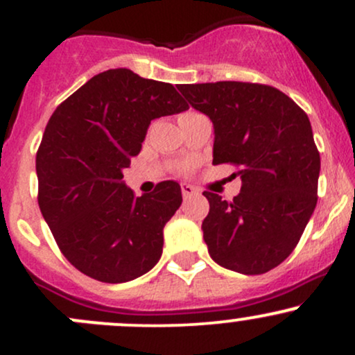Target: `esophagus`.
I'll return each instance as SVG.
<instances>
[{"instance_id": "34e87169", "label": "esophagus", "mask_w": 355, "mask_h": 355, "mask_svg": "<svg viewBox=\"0 0 355 355\" xmlns=\"http://www.w3.org/2000/svg\"><path fill=\"white\" fill-rule=\"evenodd\" d=\"M195 193H198V190L195 189L193 185H190V183H182V195H183V197L189 198Z\"/></svg>"}]
</instances>
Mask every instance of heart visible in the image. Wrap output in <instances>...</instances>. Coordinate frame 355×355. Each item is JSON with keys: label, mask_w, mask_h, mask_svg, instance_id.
<instances>
[{"label": "heart", "mask_w": 355, "mask_h": 355, "mask_svg": "<svg viewBox=\"0 0 355 355\" xmlns=\"http://www.w3.org/2000/svg\"><path fill=\"white\" fill-rule=\"evenodd\" d=\"M200 115V113H195V112H185V113H182L180 116H178V120H180V123H183V121L185 120H190V118H193V116H198ZM190 168V165H182V170L183 172H185V170H189Z\"/></svg>", "instance_id": "heart-1"}]
</instances>
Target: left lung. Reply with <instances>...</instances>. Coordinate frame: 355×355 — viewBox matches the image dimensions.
<instances>
[{
    "label": "left lung",
    "mask_w": 355,
    "mask_h": 355,
    "mask_svg": "<svg viewBox=\"0 0 355 355\" xmlns=\"http://www.w3.org/2000/svg\"><path fill=\"white\" fill-rule=\"evenodd\" d=\"M214 123V164L239 168L234 202L203 191L210 203L203 240L218 266L266 274L292 254L317 205L320 155L309 116L274 87L243 81L178 85Z\"/></svg>",
    "instance_id": "left-lung-1"
}]
</instances>
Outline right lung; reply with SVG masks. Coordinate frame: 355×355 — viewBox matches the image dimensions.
<instances>
[{"label":"right lung","instance_id":"1","mask_svg":"<svg viewBox=\"0 0 355 355\" xmlns=\"http://www.w3.org/2000/svg\"><path fill=\"white\" fill-rule=\"evenodd\" d=\"M189 110L173 85L126 68L98 73L53 112L36 153L38 205L68 262L121 284L152 270L180 185L160 182L135 197L123 170L155 118Z\"/></svg>","mask_w":355,"mask_h":355}]
</instances>
